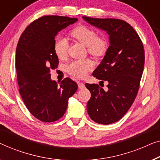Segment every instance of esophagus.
Here are the masks:
<instances>
[{
    "mask_svg": "<svg viewBox=\"0 0 160 160\" xmlns=\"http://www.w3.org/2000/svg\"><path fill=\"white\" fill-rule=\"evenodd\" d=\"M78 88H79L80 89L84 88H85L84 83H82V82H78Z\"/></svg>",
    "mask_w": 160,
    "mask_h": 160,
    "instance_id": "34e87169",
    "label": "esophagus"
}]
</instances>
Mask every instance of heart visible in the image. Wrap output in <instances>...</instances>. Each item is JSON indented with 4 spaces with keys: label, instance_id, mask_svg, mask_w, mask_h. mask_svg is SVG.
<instances>
[{
    "label": "heart",
    "instance_id": "heart-1",
    "mask_svg": "<svg viewBox=\"0 0 160 160\" xmlns=\"http://www.w3.org/2000/svg\"><path fill=\"white\" fill-rule=\"evenodd\" d=\"M70 35L78 42L87 46L89 54L94 57L104 55L108 49L107 39L103 36H98L93 29L80 25L73 29ZM69 43L66 38H58L53 45V50L57 57L62 59L67 56ZM93 68V63L89 59L73 61L67 65V71L69 74L78 78H83Z\"/></svg>",
    "mask_w": 160,
    "mask_h": 160
}]
</instances>
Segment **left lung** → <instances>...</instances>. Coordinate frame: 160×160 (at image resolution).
<instances>
[{
    "instance_id": "8db88e82",
    "label": "left lung",
    "mask_w": 160,
    "mask_h": 160,
    "mask_svg": "<svg viewBox=\"0 0 160 160\" xmlns=\"http://www.w3.org/2000/svg\"><path fill=\"white\" fill-rule=\"evenodd\" d=\"M82 19L109 35L110 46L93 75L107 81V91L85 83L91 96L87 111L91 120L109 125L120 120L136 98L144 67V49L138 35L127 22L118 19Z\"/></svg>"
}]
</instances>
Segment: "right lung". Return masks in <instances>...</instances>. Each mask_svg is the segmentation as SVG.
<instances>
[{"label": "right lung", "mask_w": 160, "mask_h": 160, "mask_svg": "<svg viewBox=\"0 0 160 160\" xmlns=\"http://www.w3.org/2000/svg\"><path fill=\"white\" fill-rule=\"evenodd\" d=\"M77 21V18L43 16L27 27L18 42L15 65L20 95L29 112L42 122L62 118L69 98L78 90L70 78L58 85L50 74L58 65L53 50L56 35Z\"/></svg>", "instance_id": "add662e5"}]
</instances>
